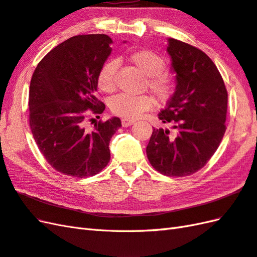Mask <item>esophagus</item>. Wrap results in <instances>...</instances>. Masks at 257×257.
Here are the masks:
<instances>
[{
	"label": "esophagus",
	"instance_id": "obj_1",
	"mask_svg": "<svg viewBox=\"0 0 257 257\" xmlns=\"http://www.w3.org/2000/svg\"><path fill=\"white\" fill-rule=\"evenodd\" d=\"M135 123V120H133V119H127V118H123L121 120V124L122 127H129L131 126V124Z\"/></svg>",
	"mask_w": 257,
	"mask_h": 257
}]
</instances>
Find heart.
<instances>
[{
	"label": "heart",
	"mask_w": 257,
	"mask_h": 257,
	"mask_svg": "<svg viewBox=\"0 0 257 257\" xmlns=\"http://www.w3.org/2000/svg\"><path fill=\"white\" fill-rule=\"evenodd\" d=\"M129 61L148 76V88L157 100L166 101L172 97L175 91V83L168 73L163 72L166 63L162 57L151 50H139L131 53ZM118 68L117 60H108L103 64L97 76V84L101 91L110 93L116 88ZM152 106L153 99L149 95L131 96L121 94L111 99L110 109L117 116L134 120L151 109Z\"/></svg>",
	"instance_id": "1"
}]
</instances>
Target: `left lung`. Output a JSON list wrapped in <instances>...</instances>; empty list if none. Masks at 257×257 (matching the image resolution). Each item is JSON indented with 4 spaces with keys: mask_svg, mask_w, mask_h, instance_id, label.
<instances>
[{
    "mask_svg": "<svg viewBox=\"0 0 257 257\" xmlns=\"http://www.w3.org/2000/svg\"><path fill=\"white\" fill-rule=\"evenodd\" d=\"M168 43L176 87L159 118L174 131L153 129L147 157L161 174L183 177L204 168L221 142L228 92L216 64L204 51L174 38Z\"/></svg>",
    "mask_w": 257,
    "mask_h": 257,
    "instance_id": "8db88e82",
    "label": "left lung"
}]
</instances>
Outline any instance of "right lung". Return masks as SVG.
Masks as SVG:
<instances>
[{"label": "right lung", "instance_id": "obj_1", "mask_svg": "<svg viewBox=\"0 0 257 257\" xmlns=\"http://www.w3.org/2000/svg\"><path fill=\"white\" fill-rule=\"evenodd\" d=\"M111 44L104 34L74 36L53 48L33 74L29 126L47 162L64 175L93 176L110 160L109 141L120 119L99 120L89 129L86 116L105 109L95 94Z\"/></svg>", "mask_w": 257, "mask_h": 257}]
</instances>
